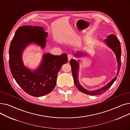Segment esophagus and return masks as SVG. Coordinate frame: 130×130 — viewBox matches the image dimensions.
Segmentation results:
<instances>
[{"instance_id":"34e87169","label":"esophagus","mask_w":130,"mask_h":130,"mask_svg":"<svg viewBox=\"0 0 130 130\" xmlns=\"http://www.w3.org/2000/svg\"><path fill=\"white\" fill-rule=\"evenodd\" d=\"M73 58V56L71 54H69L68 55V61H70L72 58Z\"/></svg>"}]
</instances>
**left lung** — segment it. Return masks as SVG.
Masks as SVG:
<instances>
[{
	"mask_svg": "<svg viewBox=\"0 0 130 130\" xmlns=\"http://www.w3.org/2000/svg\"><path fill=\"white\" fill-rule=\"evenodd\" d=\"M103 43H104L108 47H109L113 52L115 53V55L117 58V63H118V71L117 74L111 81L107 85L101 88L100 89H98L92 91H89L84 88L80 84L79 82V63L80 60L76 61L74 59L70 60V64L71 67L72 69V75L73 77L74 83L76 87L78 88V89L81 91V92L85 93L88 95H96L101 94L103 93L106 90H108L113 85V83L117 79V76L119 75L121 65V44L120 42L118 39V38L113 34H111L107 37V39L104 40ZM88 54L86 53L77 52L75 53V55H74V57L77 58H80L83 56H87Z\"/></svg>",
	"mask_w": 130,
	"mask_h": 130,
	"instance_id": "1",
	"label": "left lung"
}]
</instances>
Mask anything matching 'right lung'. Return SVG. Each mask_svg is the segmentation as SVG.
I'll return each mask as SVG.
<instances>
[{"label": "right lung", "mask_w": 130, "mask_h": 130, "mask_svg": "<svg viewBox=\"0 0 130 130\" xmlns=\"http://www.w3.org/2000/svg\"><path fill=\"white\" fill-rule=\"evenodd\" d=\"M48 33L42 27L24 26L16 30L9 50V64L13 78L25 92L33 96H42L56 87L58 73L68 62L66 53L55 56L47 53L36 70H30L23 62L22 53L31 44L42 49L46 45Z\"/></svg>", "instance_id": "right-lung-1"}]
</instances>
